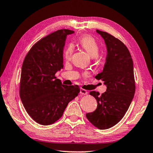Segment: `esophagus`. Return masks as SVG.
<instances>
[{"mask_svg":"<svg viewBox=\"0 0 153 153\" xmlns=\"http://www.w3.org/2000/svg\"><path fill=\"white\" fill-rule=\"evenodd\" d=\"M79 93H80V94H82V95H86V94H88L87 90H84V89H82V88L80 89Z\"/></svg>","mask_w":153,"mask_h":153,"instance_id":"esophagus-1","label":"esophagus"}]
</instances>
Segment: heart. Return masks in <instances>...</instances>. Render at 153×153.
Segmentation results:
<instances>
[{
    "mask_svg": "<svg viewBox=\"0 0 153 153\" xmlns=\"http://www.w3.org/2000/svg\"><path fill=\"white\" fill-rule=\"evenodd\" d=\"M78 44L80 47L87 52L88 54L92 58H97L98 54L100 51L99 44L92 36L90 35H84L79 38ZM72 52H73V46H69L65 51V58L68 59L70 57Z\"/></svg>",
    "mask_w": 153,
    "mask_h": 153,
    "instance_id": "1",
    "label": "heart"
}]
</instances>
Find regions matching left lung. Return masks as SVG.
I'll use <instances>...</instances> for the list:
<instances>
[{
    "label": "left lung",
    "instance_id": "obj_1",
    "mask_svg": "<svg viewBox=\"0 0 153 153\" xmlns=\"http://www.w3.org/2000/svg\"><path fill=\"white\" fill-rule=\"evenodd\" d=\"M107 46V55L101 73L95 78L101 79L107 86V91H91L90 94L97 100L98 105L94 112L86 113L93 126L106 129L116 125L125 115L132 100L136 86L134 65L126 46L107 32L97 30Z\"/></svg>",
    "mask_w": 153,
    "mask_h": 153
}]
</instances>
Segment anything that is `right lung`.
I'll use <instances>...</instances> for the list:
<instances>
[{
    "instance_id": "obj_1",
    "label": "right lung",
    "mask_w": 153,
    "mask_h": 153,
    "mask_svg": "<svg viewBox=\"0 0 153 153\" xmlns=\"http://www.w3.org/2000/svg\"><path fill=\"white\" fill-rule=\"evenodd\" d=\"M74 32L63 29L45 36L31 48L23 63L21 100L30 117L41 125H51L59 120L80 91L77 85L65 86L55 77L63 67L67 36Z\"/></svg>"
}]
</instances>
